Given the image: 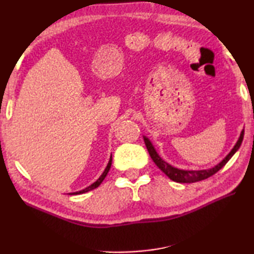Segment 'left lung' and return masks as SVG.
Here are the masks:
<instances>
[{"mask_svg":"<svg viewBox=\"0 0 254 254\" xmlns=\"http://www.w3.org/2000/svg\"><path fill=\"white\" fill-rule=\"evenodd\" d=\"M243 136H244V128L242 130V132H241L239 140L236 141L235 145L233 147V149L231 150L230 153L227 154V156L223 159L220 163H217L216 166L213 167V168L203 169V170H185V169L176 168V167L169 165L168 162H166L160 156H159L158 152L156 151V149L153 147V144L151 143V141H150L147 136H143V140H144L145 147H147L150 157H151L153 162L156 163L158 168L160 169L162 173H165L167 176H168L171 180H174L176 183H196V182H200V180L207 179L208 177H210V176H213L214 174H216L218 170L222 169L223 167L226 165L227 161L233 157V154L238 151L239 148L241 147V143H242L243 141Z\"/></svg>","mask_w":254,"mask_h":254,"instance_id":"left-lung-1","label":"left lung"}]
</instances>
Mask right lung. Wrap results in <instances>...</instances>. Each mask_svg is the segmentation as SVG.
I'll use <instances>...</instances> for the list:
<instances>
[{"label":"right lung","mask_w":254,"mask_h":254,"mask_svg":"<svg viewBox=\"0 0 254 254\" xmlns=\"http://www.w3.org/2000/svg\"><path fill=\"white\" fill-rule=\"evenodd\" d=\"M111 165H112V154H111V158H110V161H109V163H107V166H106V168H105V170L103 171V174L101 175V177L98 178L95 183H93L91 186H88V187H86V188H84V189H81V190H79V191H75V192H70V195H78V194H84V192H87V191H89V190H93V189H95V188H97L98 186H100V185L102 184V182L103 180L105 179V177H106V175H107V173H109V170H110V168H111Z\"/></svg>","instance_id":"right-lung-1"}]
</instances>
